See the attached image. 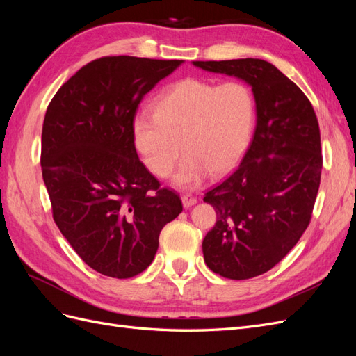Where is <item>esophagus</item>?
Wrapping results in <instances>:
<instances>
[{
    "label": "esophagus",
    "mask_w": 356,
    "mask_h": 356,
    "mask_svg": "<svg viewBox=\"0 0 356 356\" xmlns=\"http://www.w3.org/2000/svg\"><path fill=\"white\" fill-rule=\"evenodd\" d=\"M181 200H182V204H184L186 209H188L190 207H193V204L197 203V199L193 197L191 195H184V196L181 197Z\"/></svg>",
    "instance_id": "obj_1"
}]
</instances>
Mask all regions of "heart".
<instances>
[{
  "label": "heart",
  "instance_id": "b5f03b06",
  "mask_svg": "<svg viewBox=\"0 0 356 356\" xmlns=\"http://www.w3.org/2000/svg\"><path fill=\"white\" fill-rule=\"evenodd\" d=\"M153 111L134 118L136 153L153 175L166 178L184 149L174 186L190 190L238 163L251 138L254 98L241 81L184 79L157 96Z\"/></svg>",
  "mask_w": 356,
  "mask_h": 356
}]
</instances>
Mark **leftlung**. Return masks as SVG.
I'll return each mask as SVG.
<instances>
[{"label":"left lung","mask_w":356,"mask_h":356,"mask_svg":"<svg viewBox=\"0 0 356 356\" xmlns=\"http://www.w3.org/2000/svg\"><path fill=\"white\" fill-rule=\"evenodd\" d=\"M193 65L245 81L255 99V132L241 165L203 197L217 211L202 243L204 263L242 281L270 270L307 229L322 169L318 118L298 86L263 59Z\"/></svg>","instance_id":"left-lung-1"}]
</instances>
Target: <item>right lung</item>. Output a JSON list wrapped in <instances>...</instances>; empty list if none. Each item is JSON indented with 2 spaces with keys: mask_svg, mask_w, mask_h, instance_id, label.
<instances>
[{
  "mask_svg": "<svg viewBox=\"0 0 356 356\" xmlns=\"http://www.w3.org/2000/svg\"><path fill=\"white\" fill-rule=\"evenodd\" d=\"M182 60L96 59L62 86L41 135L42 179L53 220L93 270L127 279L152 264L159 234L182 211L139 160L132 123L139 102Z\"/></svg>",
  "mask_w": 356,
  "mask_h": 356,
  "instance_id": "obj_1",
  "label": "right lung"
}]
</instances>
